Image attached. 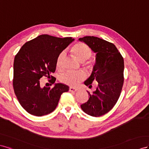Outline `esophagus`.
Returning a JSON list of instances; mask_svg holds the SVG:
<instances>
[{
	"label": "esophagus",
	"instance_id": "34e87169",
	"mask_svg": "<svg viewBox=\"0 0 149 149\" xmlns=\"http://www.w3.org/2000/svg\"><path fill=\"white\" fill-rule=\"evenodd\" d=\"M78 91L77 88H72V87H70L69 88V91L70 92H75Z\"/></svg>",
	"mask_w": 149,
	"mask_h": 149
}]
</instances>
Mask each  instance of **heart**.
Masks as SVG:
<instances>
[{
    "label": "heart",
    "mask_w": 149,
    "mask_h": 149,
    "mask_svg": "<svg viewBox=\"0 0 149 149\" xmlns=\"http://www.w3.org/2000/svg\"><path fill=\"white\" fill-rule=\"evenodd\" d=\"M72 51L77 57L79 61L84 62L90 58L92 55V50L90 47L82 42H78L72 47ZM66 55L65 50H63L58 55L56 59V67L61 69L63 66V62ZM86 78V75L82 72H76L69 70L63 74L60 77V81L67 86L76 87Z\"/></svg>",
    "instance_id": "obj_1"
}]
</instances>
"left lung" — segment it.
<instances>
[{"mask_svg": "<svg viewBox=\"0 0 149 149\" xmlns=\"http://www.w3.org/2000/svg\"><path fill=\"white\" fill-rule=\"evenodd\" d=\"M96 54V62L92 74L84 84L92 87L93 81L98 82L96 91L87 102L80 105L83 111L93 117H100L111 110L120 95L124 84V62L115 45L99 37L80 38Z\"/></svg>", "mask_w": 149, "mask_h": 149, "instance_id": "obj_1", "label": "left lung"}]
</instances>
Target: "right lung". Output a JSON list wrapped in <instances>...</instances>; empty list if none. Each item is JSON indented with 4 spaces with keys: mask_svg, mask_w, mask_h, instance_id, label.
Instances as JSON below:
<instances>
[{
    "mask_svg": "<svg viewBox=\"0 0 149 149\" xmlns=\"http://www.w3.org/2000/svg\"><path fill=\"white\" fill-rule=\"evenodd\" d=\"M74 39L44 34L27 42L14 58L13 87L21 106L33 116H43L52 112L62 93L69 87L56 84L54 87H40V79L46 77L50 85L56 79L51 75L56 71L58 55Z\"/></svg>",
    "mask_w": 149,
    "mask_h": 149,
    "instance_id": "right-lung-1",
    "label": "right lung"
}]
</instances>
